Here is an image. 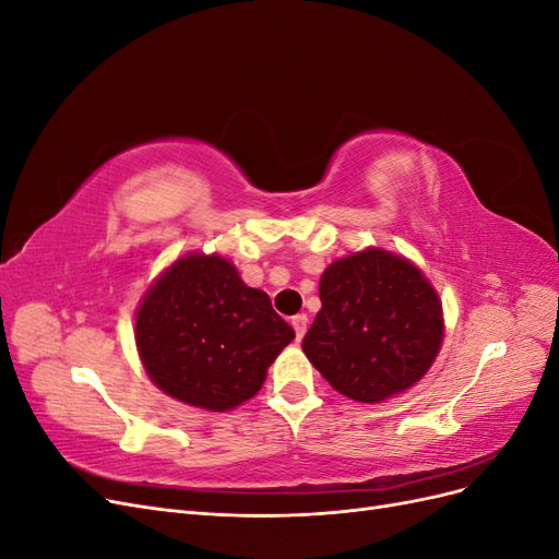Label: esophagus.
<instances>
[{"instance_id":"obj_1","label":"esophagus","mask_w":559,"mask_h":559,"mask_svg":"<svg viewBox=\"0 0 559 559\" xmlns=\"http://www.w3.org/2000/svg\"><path fill=\"white\" fill-rule=\"evenodd\" d=\"M292 326H294V331H296V337L300 341V337L306 335V331H308V314H296V317L292 319Z\"/></svg>"}]
</instances>
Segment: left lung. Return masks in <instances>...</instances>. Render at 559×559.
Here are the masks:
<instances>
[{
    "instance_id": "8db88e82",
    "label": "left lung",
    "mask_w": 559,
    "mask_h": 559,
    "mask_svg": "<svg viewBox=\"0 0 559 559\" xmlns=\"http://www.w3.org/2000/svg\"><path fill=\"white\" fill-rule=\"evenodd\" d=\"M319 298L302 352L347 399L378 403L403 392L441 349V300L427 277L394 253L366 249L331 263Z\"/></svg>"
}]
</instances>
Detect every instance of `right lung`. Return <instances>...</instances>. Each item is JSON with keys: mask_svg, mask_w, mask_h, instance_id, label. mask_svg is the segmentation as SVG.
I'll return each mask as SVG.
<instances>
[{"mask_svg": "<svg viewBox=\"0 0 559 559\" xmlns=\"http://www.w3.org/2000/svg\"><path fill=\"white\" fill-rule=\"evenodd\" d=\"M296 337L265 292L222 257L189 253L151 286L134 319L148 378L195 408L224 413L259 392Z\"/></svg>", "mask_w": 559, "mask_h": 559, "instance_id": "1", "label": "right lung"}]
</instances>
